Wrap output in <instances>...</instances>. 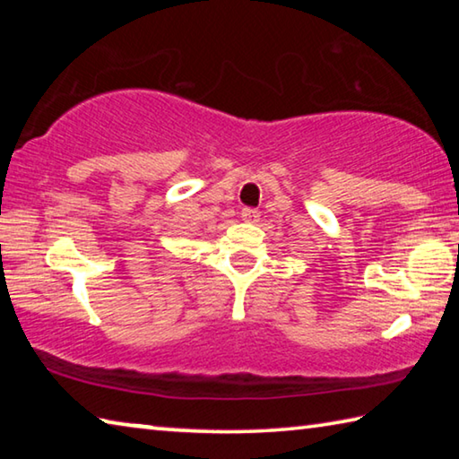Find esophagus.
<instances>
[{"label": "esophagus", "instance_id": "34e87169", "mask_svg": "<svg viewBox=\"0 0 459 459\" xmlns=\"http://www.w3.org/2000/svg\"><path fill=\"white\" fill-rule=\"evenodd\" d=\"M240 216H243V221L247 222H257L259 221V211L257 208H251V206H245L243 211H240Z\"/></svg>", "mask_w": 459, "mask_h": 459}]
</instances>
